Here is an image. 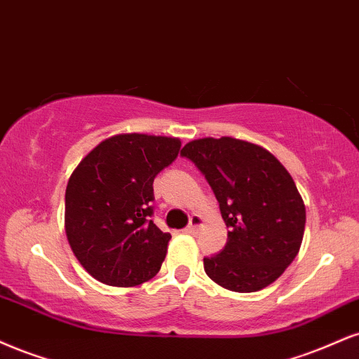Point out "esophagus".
<instances>
[{
	"label": "esophagus",
	"mask_w": 359,
	"mask_h": 359,
	"mask_svg": "<svg viewBox=\"0 0 359 359\" xmlns=\"http://www.w3.org/2000/svg\"><path fill=\"white\" fill-rule=\"evenodd\" d=\"M202 226H204V219H202L201 215L194 214L191 217V224L185 227V232H189V234H194V232H197Z\"/></svg>",
	"instance_id": "34e87169"
}]
</instances>
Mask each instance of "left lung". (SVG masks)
I'll return each mask as SVG.
<instances>
[{"label": "left lung", "mask_w": 359, "mask_h": 359, "mask_svg": "<svg viewBox=\"0 0 359 359\" xmlns=\"http://www.w3.org/2000/svg\"><path fill=\"white\" fill-rule=\"evenodd\" d=\"M180 155L205 175L229 227L226 248L204 259L205 274L234 292L273 284L299 252L306 224L286 167L264 147L234 137L191 140Z\"/></svg>", "instance_id": "obj_1"}]
</instances>
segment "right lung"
<instances>
[{"instance_id": "add662e5", "label": "right lung", "mask_w": 359, "mask_h": 359, "mask_svg": "<svg viewBox=\"0 0 359 359\" xmlns=\"http://www.w3.org/2000/svg\"><path fill=\"white\" fill-rule=\"evenodd\" d=\"M177 137L116 133L72 172L65 192V232L92 278L132 287L161 271L170 241L150 221L154 179L179 155Z\"/></svg>"}]
</instances>
